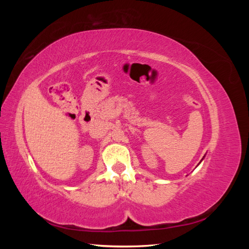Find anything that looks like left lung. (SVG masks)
<instances>
[{
	"instance_id": "left-lung-1",
	"label": "left lung",
	"mask_w": 249,
	"mask_h": 249,
	"mask_svg": "<svg viewBox=\"0 0 249 249\" xmlns=\"http://www.w3.org/2000/svg\"><path fill=\"white\" fill-rule=\"evenodd\" d=\"M205 157H206V156H203V158H205ZM203 158H202V159H201V161L203 160ZM201 161H200V162H201ZM200 162H199V163H200ZM198 165H199V164H198Z\"/></svg>"
}]
</instances>
